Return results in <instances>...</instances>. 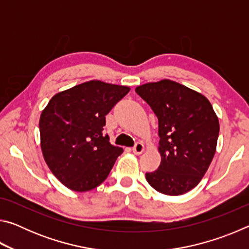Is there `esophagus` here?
Wrapping results in <instances>:
<instances>
[{"label":"esophagus","mask_w":249,"mask_h":249,"mask_svg":"<svg viewBox=\"0 0 249 249\" xmlns=\"http://www.w3.org/2000/svg\"><path fill=\"white\" fill-rule=\"evenodd\" d=\"M132 150L135 155H141L142 151L145 150V146L142 142H137V144L133 147Z\"/></svg>","instance_id":"1"}]
</instances>
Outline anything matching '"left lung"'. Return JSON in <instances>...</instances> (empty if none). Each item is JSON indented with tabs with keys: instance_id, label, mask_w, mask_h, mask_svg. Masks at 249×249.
<instances>
[{
	"instance_id": "8db88e82",
	"label": "left lung",
	"mask_w": 249,
	"mask_h": 249,
	"mask_svg": "<svg viewBox=\"0 0 249 249\" xmlns=\"http://www.w3.org/2000/svg\"><path fill=\"white\" fill-rule=\"evenodd\" d=\"M136 93L158 117L161 162L147 172L156 191L180 196L192 190L209 169L216 150L220 123L203 94L171 80L145 83Z\"/></svg>"
}]
</instances>
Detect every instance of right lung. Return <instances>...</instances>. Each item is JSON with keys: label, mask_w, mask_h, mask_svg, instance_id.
<instances>
[{"label": "right lung", "mask_w": 249, "mask_h": 249, "mask_svg": "<svg viewBox=\"0 0 249 249\" xmlns=\"http://www.w3.org/2000/svg\"><path fill=\"white\" fill-rule=\"evenodd\" d=\"M130 88L91 80L54 94L39 119L40 147L50 171L70 190L90 191L123 153L103 134L105 115Z\"/></svg>", "instance_id": "right-lung-1"}]
</instances>
